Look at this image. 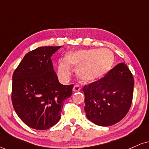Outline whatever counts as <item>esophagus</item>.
Returning a JSON list of instances; mask_svg holds the SVG:
<instances>
[{
    "instance_id": "obj_1",
    "label": "esophagus",
    "mask_w": 149,
    "mask_h": 149,
    "mask_svg": "<svg viewBox=\"0 0 149 149\" xmlns=\"http://www.w3.org/2000/svg\"><path fill=\"white\" fill-rule=\"evenodd\" d=\"M80 90V87L79 85H75L74 86H73V92H78Z\"/></svg>"
}]
</instances>
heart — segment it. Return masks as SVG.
<instances>
[{"label": "heart", "instance_id": "b5f03b06", "mask_svg": "<svg viewBox=\"0 0 149 149\" xmlns=\"http://www.w3.org/2000/svg\"><path fill=\"white\" fill-rule=\"evenodd\" d=\"M114 61L113 53L107 49H89L71 51L65 56V60L58 62L59 78L66 80L71 73V66H77L76 73L82 81H95L107 74Z\"/></svg>", "mask_w": 149, "mask_h": 149}]
</instances>
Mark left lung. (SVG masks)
Here are the masks:
<instances>
[{
  "instance_id": "8db88e82",
  "label": "left lung",
  "mask_w": 149,
  "mask_h": 149,
  "mask_svg": "<svg viewBox=\"0 0 149 149\" xmlns=\"http://www.w3.org/2000/svg\"><path fill=\"white\" fill-rule=\"evenodd\" d=\"M134 78L129 68L120 63L104 78L85 85L84 110L88 120L100 126H110L120 121L130 109Z\"/></svg>"
}]
</instances>
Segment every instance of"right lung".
Masks as SVG:
<instances>
[{
    "instance_id": "right-lung-1",
    "label": "right lung",
    "mask_w": 149,
    "mask_h": 149,
    "mask_svg": "<svg viewBox=\"0 0 149 149\" xmlns=\"http://www.w3.org/2000/svg\"><path fill=\"white\" fill-rule=\"evenodd\" d=\"M60 47L45 46L28 52L13 75V107L33 129L44 130L57 124L64 100L72 94L73 85H61L52 66L51 57Z\"/></svg>"
}]
</instances>
